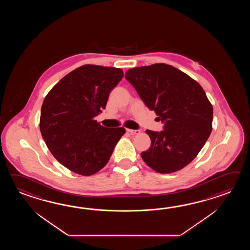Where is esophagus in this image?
I'll return each instance as SVG.
<instances>
[{
	"label": "esophagus",
	"mask_w": 250,
	"mask_h": 250,
	"mask_svg": "<svg viewBox=\"0 0 250 250\" xmlns=\"http://www.w3.org/2000/svg\"><path fill=\"white\" fill-rule=\"evenodd\" d=\"M127 131L130 134H139L140 133L138 129H130V128H127Z\"/></svg>",
	"instance_id": "1"
}]
</instances>
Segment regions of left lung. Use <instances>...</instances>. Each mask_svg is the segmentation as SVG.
Listing matches in <instances>:
<instances>
[{
  "label": "left lung",
  "mask_w": 250,
  "mask_h": 250,
  "mask_svg": "<svg viewBox=\"0 0 250 250\" xmlns=\"http://www.w3.org/2000/svg\"><path fill=\"white\" fill-rule=\"evenodd\" d=\"M126 80L150 110L165 123L164 130H146L151 146L141 153L144 162L159 173L188 165L212 131V106L196 80L165 63L128 69Z\"/></svg>",
  "instance_id": "obj_1"
}]
</instances>
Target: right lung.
<instances>
[{
  "instance_id": "add662e5",
  "label": "right lung",
  "mask_w": 250,
  "mask_h": 250,
  "mask_svg": "<svg viewBox=\"0 0 250 250\" xmlns=\"http://www.w3.org/2000/svg\"><path fill=\"white\" fill-rule=\"evenodd\" d=\"M123 75L122 69L83 65L60 80L43 100L42 138L59 163L75 173L90 176L103 169L125 133L124 127H103L95 120Z\"/></svg>"
}]
</instances>
